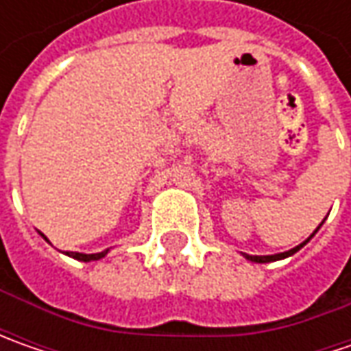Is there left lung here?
<instances>
[{"mask_svg": "<svg viewBox=\"0 0 351 351\" xmlns=\"http://www.w3.org/2000/svg\"><path fill=\"white\" fill-rule=\"evenodd\" d=\"M317 230H315V232H317ZM315 232L311 234V238L315 236ZM311 238H308V240H311ZM308 240H304L303 244H299V246H295V248L287 250V252H283V254H274V256H248V254H244V258H246V260H250V262H256V263H267V262H276V260H283V258H289V256H293L295 252H299V250L303 248Z\"/></svg>", "mask_w": 351, "mask_h": 351, "instance_id": "8db88e82", "label": "left lung"}]
</instances>
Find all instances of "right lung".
I'll use <instances>...</instances> for the list:
<instances>
[{
	"label": "right lung",
	"instance_id": "right-lung-1",
	"mask_svg": "<svg viewBox=\"0 0 351 351\" xmlns=\"http://www.w3.org/2000/svg\"><path fill=\"white\" fill-rule=\"evenodd\" d=\"M45 238H47V236H45ZM107 252H109V250H103V252H97V254H80V252H68V256H70V258H75V260H80V262H95V260H101V258H105V254H107Z\"/></svg>",
	"mask_w": 351,
	"mask_h": 351
}]
</instances>
